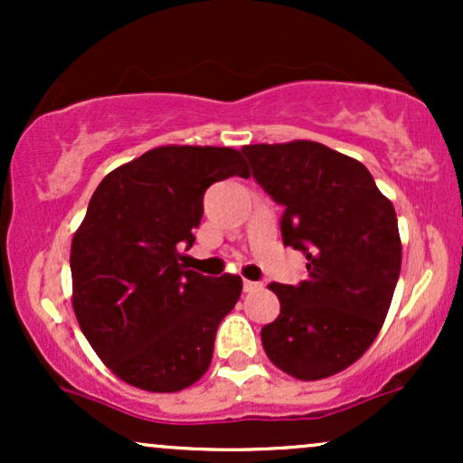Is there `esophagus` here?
I'll return each instance as SVG.
<instances>
[{
  "instance_id": "obj_1",
  "label": "esophagus",
  "mask_w": 463,
  "mask_h": 463,
  "mask_svg": "<svg viewBox=\"0 0 463 463\" xmlns=\"http://www.w3.org/2000/svg\"><path fill=\"white\" fill-rule=\"evenodd\" d=\"M261 287V283H254V280H243V291H254Z\"/></svg>"
}]
</instances>
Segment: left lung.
<instances>
[{
	"mask_svg": "<svg viewBox=\"0 0 463 463\" xmlns=\"http://www.w3.org/2000/svg\"><path fill=\"white\" fill-rule=\"evenodd\" d=\"M252 176L285 206L280 235L309 279L272 283L280 313L261 328L269 361L300 381L354 364L383 326L401 274L392 202L359 161L316 141L243 146Z\"/></svg>",
	"mask_w": 463,
	"mask_h": 463,
	"instance_id": "left-lung-1",
	"label": "left lung"
}]
</instances>
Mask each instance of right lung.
Listing matches in <instances>:
<instances>
[{"mask_svg":"<svg viewBox=\"0 0 463 463\" xmlns=\"http://www.w3.org/2000/svg\"><path fill=\"white\" fill-rule=\"evenodd\" d=\"M231 176H250L239 150L163 146L95 189L71 241V302L84 337L126 383L167 394L209 370L243 285L187 269L178 248L194 246L204 191Z\"/></svg>","mask_w":463,"mask_h":463,"instance_id":"1","label":"right lung"}]
</instances>
